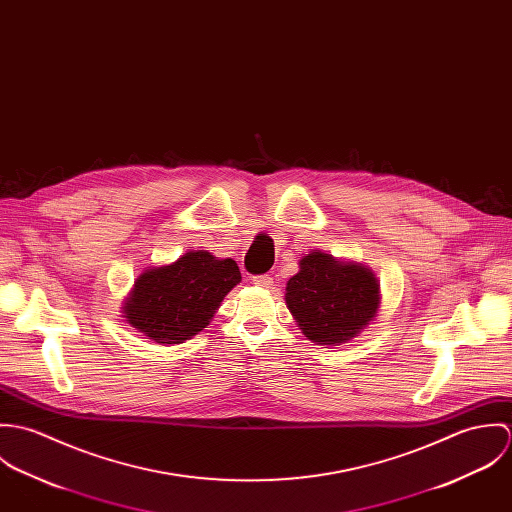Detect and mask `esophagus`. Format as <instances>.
<instances>
[{"label": "esophagus", "instance_id": "esophagus-1", "mask_svg": "<svg viewBox=\"0 0 512 512\" xmlns=\"http://www.w3.org/2000/svg\"><path fill=\"white\" fill-rule=\"evenodd\" d=\"M252 282H254L256 286H260V288H272V284H274V280H272L268 274H264V276H256Z\"/></svg>", "mask_w": 512, "mask_h": 512}]
</instances>
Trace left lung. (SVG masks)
<instances>
[{"label":"left lung","instance_id":"obj_1","mask_svg":"<svg viewBox=\"0 0 512 512\" xmlns=\"http://www.w3.org/2000/svg\"><path fill=\"white\" fill-rule=\"evenodd\" d=\"M286 305L301 333L317 345H343L376 319L380 284L361 262H345L321 250L301 256L288 280Z\"/></svg>","mask_w":512,"mask_h":512}]
</instances>
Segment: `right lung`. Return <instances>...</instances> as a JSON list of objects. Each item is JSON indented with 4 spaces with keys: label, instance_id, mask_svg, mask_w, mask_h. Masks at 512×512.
<instances>
[{
    "label": "right lung",
    "instance_id": "obj_1",
    "mask_svg": "<svg viewBox=\"0 0 512 512\" xmlns=\"http://www.w3.org/2000/svg\"><path fill=\"white\" fill-rule=\"evenodd\" d=\"M242 280L232 258L189 250L171 264L149 266L122 305L124 319L159 345H181L199 335Z\"/></svg>",
    "mask_w": 512,
    "mask_h": 512
}]
</instances>
